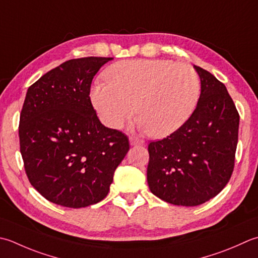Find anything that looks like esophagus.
<instances>
[{
    "mask_svg": "<svg viewBox=\"0 0 258 258\" xmlns=\"http://www.w3.org/2000/svg\"><path fill=\"white\" fill-rule=\"evenodd\" d=\"M144 141L136 139V138H130V144L132 146H138V145H144Z\"/></svg>",
    "mask_w": 258,
    "mask_h": 258,
    "instance_id": "obj_1",
    "label": "esophagus"
}]
</instances>
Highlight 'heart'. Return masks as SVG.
Instances as JSON below:
<instances>
[{"label":"heart","mask_w":258,"mask_h":258,"mask_svg":"<svg viewBox=\"0 0 258 258\" xmlns=\"http://www.w3.org/2000/svg\"><path fill=\"white\" fill-rule=\"evenodd\" d=\"M105 79L107 83L95 84L90 90L100 119L120 128L136 107L139 126L154 138L178 131L194 114L200 97L196 70L169 59L123 60L106 69Z\"/></svg>","instance_id":"1"}]
</instances>
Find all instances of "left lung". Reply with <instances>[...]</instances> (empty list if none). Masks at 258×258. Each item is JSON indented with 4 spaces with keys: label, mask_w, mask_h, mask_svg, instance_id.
Returning a JSON list of instances; mask_svg holds the SVG:
<instances>
[{
    "label": "left lung",
    "mask_w": 258,
    "mask_h": 258,
    "mask_svg": "<svg viewBox=\"0 0 258 258\" xmlns=\"http://www.w3.org/2000/svg\"><path fill=\"white\" fill-rule=\"evenodd\" d=\"M201 93L194 114L165 139L149 144L148 183L166 203L194 207L223 190L231 176L239 114L226 86L194 66Z\"/></svg>",
    "instance_id": "8db88e82"
}]
</instances>
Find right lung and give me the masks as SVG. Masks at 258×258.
I'll return each instance as SVG.
<instances>
[{
	"mask_svg": "<svg viewBox=\"0 0 258 258\" xmlns=\"http://www.w3.org/2000/svg\"><path fill=\"white\" fill-rule=\"evenodd\" d=\"M113 58L72 59L28 89L20 115V151L30 183L50 203L83 208L102 201L130 150L127 136L104 126L89 93Z\"/></svg>",
	"mask_w": 258,
	"mask_h": 258,
	"instance_id": "add662e5",
	"label": "right lung"
}]
</instances>
